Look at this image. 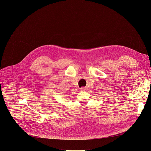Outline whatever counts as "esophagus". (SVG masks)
Wrapping results in <instances>:
<instances>
[{"instance_id": "obj_1", "label": "esophagus", "mask_w": 151, "mask_h": 151, "mask_svg": "<svg viewBox=\"0 0 151 151\" xmlns=\"http://www.w3.org/2000/svg\"><path fill=\"white\" fill-rule=\"evenodd\" d=\"M86 90H87L86 88H81V91H86Z\"/></svg>"}]
</instances>
